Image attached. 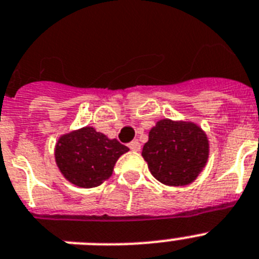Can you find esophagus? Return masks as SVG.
Here are the masks:
<instances>
[{
  "instance_id": "esophagus-1",
  "label": "esophagus",
  "mask_w": 259,
  "mask_h": 259,
  "mask_svg": "<svg viewBox=\"0 0 259 259\" xmlns=\"http://www.w3.org/2000/svg\"><path fill=\"white\" fill-rule=\"evenodd\" d=\"M128 148L134 152H139L140 151V143L138 140H132L130 144H128Z\"/></svg>"
}]
</instances>
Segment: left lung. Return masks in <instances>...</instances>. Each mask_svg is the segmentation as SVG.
<instances>
[{
    "label": "left lung",
    "mask_w": 259,
    "mask_h": 259,
    "mask_svg": "<svg viewBox=\"0 0 259 259\" xmlns=\"http://www.w3.org/2000/svg\"><path fill=\"white\" fill-rule=\"evenodd\" d=\"M141 156L157 181L169 186H185L204 167L208 140L193 123L163 119L151 130Z\"/></svg>",
    "instance_id": "obj_1"
}]
</instances>
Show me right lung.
Listing matches in <instances>:
<instances>
[{"label":"right lung","instance_id":"right-lung-1","mask_svg":"<svg viewBox=\"0 0 259 259\" xmlns=\"http://www.w3.org/2000/svg\"><path fill=\"white\" fill-rule=\"evenodd\" d=\"M116 139H107L93 127L61 136L56 145V163L66 180L79 187H97L112 174L115 162L128 152Z\"/></svg>","mask_w":259,"mask_h":259}]
</instances>
